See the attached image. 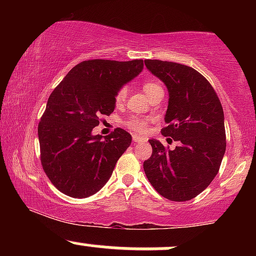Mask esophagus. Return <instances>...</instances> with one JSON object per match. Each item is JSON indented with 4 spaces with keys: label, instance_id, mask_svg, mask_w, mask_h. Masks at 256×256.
Segmentation results:
<instances>
[{
    "label": "esophagus",
    "instance_id": "34e87169",
    "mask_svg": "<svg viewBox=\"0 0 256 256\" xmlns=\"http://www.w3.org/2000/svg\"><path fill=\"white\" fill-rule=\"evenodd\" d=\"M132 140H134V144H136V143H142V142H144V138H142V137H138V136H136V134H134V136H132Z\"/></svg>",
    "mask_w": 256,
    "mask_h": 256
}]
</instances>
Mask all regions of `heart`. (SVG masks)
I'll list each match as a JSON object with an SVG mask.
<instances>
[{"label": "heart", "instance_id": "heart-1", "mask_svg": "<svg viewBox=\"0 0 256 256\" xmlns=\"http://www.w3.org/2000/svg\"><path fill=\"white\" fill-rule=\"evenodd\" d=\"M143 89H144V92L148 95V98H150V96L154 95V94H156L158 91H164L162 86H161L160 83H158L156 80L144 82V84H143ZM126 94H128V90H126L125 88H122V89L116 92V106H122L124 104L126 98ZM126 125H128L131 130L140 132V134H142V132L146 131V122L140 119H130L128 122H126Z\"/></svg>", "mask_w": 256, "mask_h": 256}]
</instances>
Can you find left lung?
Here are the masks:
<instances>
[{"label": "left lung", "instance_id": "1", "mask_svg": "<svg viewBox=\"0 0 256 256\" xmlns=\"http://www.w3.org/2000/svg\"><path fill=\"white\" fill-rule=\"evenodd\" d=\"M144 64L168 90L167 126L161 134L179 146L172 150L155 138L149 140L152 154L143 162V168L161 196L188 201L210 184L224 158L222 104L210 82L192 67L161 60H146Z\"/></svg>", "mask_w": 256, "mask_h": 256}]
</instances>
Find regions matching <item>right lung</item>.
Instances as JSON below:
<instances>
[{"label": "right lung", "mask_w": 256, "mask_h": 256, "mask_svg": "<svg viewBox=\"0 0 256 256\" xmlns=\"http://www.w3.org/2000/svg\"><path fill=\"white\" fill-rule=\"evenodd\" d=\"M143 70V60H88L76 64L50 94L38 125L40 161L50 182L71 198L94 195L131 144L128 131L92 134L116 108V92Z\"/></svg>", "instance_id": "obj_1"}]
</instances>
